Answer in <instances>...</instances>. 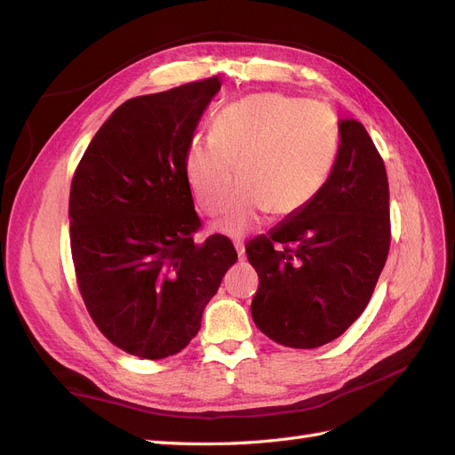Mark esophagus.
<instances>
[{
	"label": "esophagus",
	"instance_id": "esophagus-1",
	"mask_svg": "<svg viewBox=\"0 0 455 455\" xmlns=\"http://www.w3.org/2000/svg\"><path fill=\"white\" fill-rule=\"evenodd\" d=\"M235 251H237V256H239V261H244L246 256H244V244L243 243H235Z\"/></svg>",
	"mask_w": 455,
	"mask_h": 455
}]
</instances>
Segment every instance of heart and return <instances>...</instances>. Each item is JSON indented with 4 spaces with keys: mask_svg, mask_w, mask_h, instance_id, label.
I'll use <instances>...</instances> for the list:
<instances>
[{
    "mask_svg": "<svg viewBox=\"0 0 455 455\" xmlns=\"http://www.w3.org/2000/svg\"><path fill=\"white\" fill-rule=\"evenodd\" d=\"M338 134L321 106L279 92L252 94L220 109L209 139H194L184 156L188 186L218 229L244 235L266 212L291 216L319 194L336 159Z\"/></svg>",
    "mask_w": 455,
    "mask_h": 455,
    "instance_id": "b5f03b06",
    "label": "heart"
}]
</instances>
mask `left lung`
I'll return each mask as SVG.
<instances>
[{
  "instance_id": "8db88e82",
  "label": "left lung",
  "mask_w": 455,
  "mask_h": 455,
  "mask_svg": "<svg viewBox=\"0 0 455 455\" xmlns=\"http://www.w3.org/2000/svg\"><path fill=\"white\" fill-rule=\"evenodd\" d=\"M328 180L309 204L246 244L259 286L251 313L273 341L315 349L359 319L389 254V184L363 123L339 121Z\"/></svg>"
}]
</instances>
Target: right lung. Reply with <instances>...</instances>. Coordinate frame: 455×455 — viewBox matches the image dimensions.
I'll list each match as a JSON object with an SVG mask.
<instances>
[{"mask_svg":"<svg viewBox=\"0 0 455 455\" xmlns=\"http://www.w3.org/2000/svg\"><path fill=\"white\" fill-rule=\"evenodd\" d=\"M222 84L214 76L123 102L94 134L70 189L79 292L100 332L129 355L159 361L201 328L237 252L201 228L184 156Z\"/></svg>","mask_w":455,"mask_h":455,"instance_id":"right-lung-1","label":"right lung"}]
</instances>
